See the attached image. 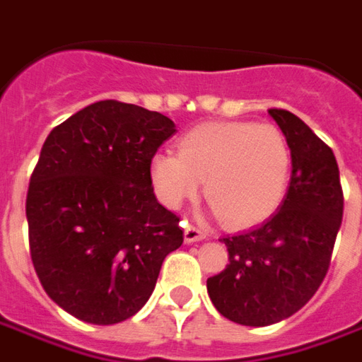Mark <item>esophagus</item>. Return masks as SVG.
Here are the masks:
<instances>
[{"label":"esophagus","instance_id":"esophagus-1","mask_svg":"<svg viewBox=\"0 0 362 362\" xmlns=\"http://www.w3.org/2000/svg\"><path fill=\"white\" fill-rule=\"evenodd\" d=\"M205 236H207V233L205 230H202L199 227H196V225H189V223H184V240L186 243H197V240H204Z\"/></svg>","mask_w":362,"mask_h":362}]
</instances>
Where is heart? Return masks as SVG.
I'll use <instances>...</instances> for the list:
<instances>
[{
	"label": "heart",
	"instance_id": "heart-1",
	"mask_svg": "<svg viewBox=\"0 0 362 362\" xmlns=\"http://www.w3.org/2000/svg\"><path fill=\"white\" fill-rule=\"evenodd\" d=\"M151 186L160 204L178 209L205 197L230 227L267 219L285 197L291 178V149L279 127L256 122H215L194 127L176 153L151 158Z\"/></svg>",
	"mask_w": 362,
	"mask_h": 362
}]
</instances>
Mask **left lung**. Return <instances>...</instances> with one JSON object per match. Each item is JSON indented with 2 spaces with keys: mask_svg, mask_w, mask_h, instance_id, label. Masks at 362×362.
Listing matches in <instances>:
<instances>
[{
  "mask_svg": "<svg viewBox=\"0 0 362 362\" xmlns=\"http://www.w3.org/2000/svg\"><path fill=\"white\" fill-rule=\"evenodd\" d=\"M291 149L287 196L266 223L223 236L228 264L207 279L215 308L243 326L293 316L326 277L343 219V189L334 151L295 114L269 108Z\"/></svg>",
  "mask_w": 362,
  "mask_h": 362,
  "instance_id": "1",
  "label": "left lung"
}]
</instances>
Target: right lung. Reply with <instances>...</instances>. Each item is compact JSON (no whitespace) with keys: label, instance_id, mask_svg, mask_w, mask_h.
<instances>
[{"label":"right lung","instance_id":"add662e5","mask_svg":"<svg viewBox=\"0 0 362 362\" xmlns=\"http://www.w3.org/2000/svg\"><path fill=\"white\" fill-rule=\"evenodd\" d=\"M174 132L160 112L100 100L46 137L27 194L30 259L48 296L75 318H132L184 243L180 217L158 204L149 176Z\"/></svg>","mask_w":362,"mask_h":362}]
</instances>
